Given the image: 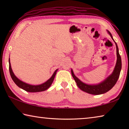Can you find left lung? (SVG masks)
Segmentation results:
<instances>
[{
	"mask_svg": "<svg viewBox=\"0 0 129 129\" xmlns=\"http://www.w3.org/2000/svg\"><path fill=\"white\" fill-rule=\"evenodd\" d=\"M108 33L110 35L112 39L113 40L114 43H115L116 48V56H117V60L115 67L114 68L113 73L111 74L108 76L105 80H104L101 83L97 84H88L83 83L80 79L78 78L74 75L73 69L71 70L72 74L73 77L74 79L78 86L83 91L86 92L88 94H92V95H100L109 91V90L113 88V86L115 85L116 82L119 78V75L120 72L121 70V58L120 56L119 52V48L116 43L115 42L113 36H112L110 32L107 30Z\"/></svg>",
	"mask_w": 129,
	"mask_h": 129,
	"instance_id": "8db88e82",
	"label": "left lung"
}]
</instances>
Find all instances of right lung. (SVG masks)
I'll return each mask as SVG.
<instances>
[{"instance_id":"add662e5","label":"right lung","mask_w":129,"mask_h":129,"mask_svg":"<svg viewBox=\"0 0 129 129\" xmlns=\"http://www.w3.org/2000/svg\"><path fill=\"white\" fill-rule=\"evenodd\" d=\"M9 72L11 76V78L13 79V81L14 82L15 84L20 88L22 89L25 90L26 91L30 92H41L45 91V90L49 89L51 85L53 83L55 76L56 75L57 71L58 70V69L55 71L53 74L52 75L51 77L48 79L47 81H46L45 83L41 84L40 85H31L28 83H26L25 82L20 80L14 74L12 67H11L10 58H9Z\"/></svg>"}]
</instances>
